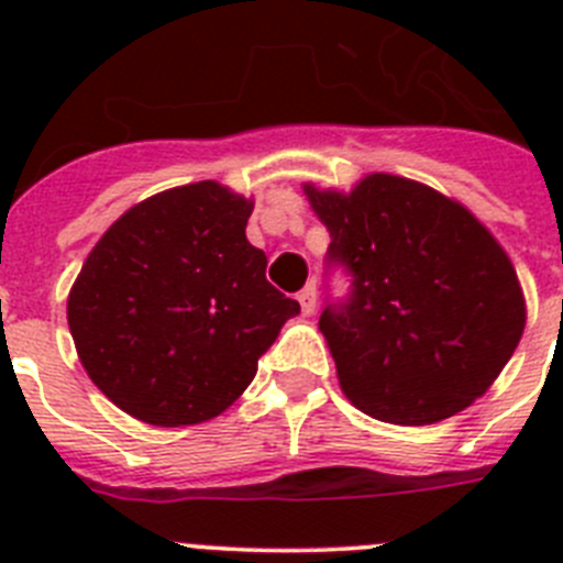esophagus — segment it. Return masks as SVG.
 I'll return each instance as SVG.
<instances>
[{
	"instance_id": "34e87169",
	"label": "esophagus",
	"mask_w": 563,
	"mask_h": 563,
	"mask_svg": "<svg viewBox=\"0 0 563 563\" xmlns=\"http://www.w3.org/2000/svg\"><path fill=\"white\" fill-rule=\"evenodd\" d=\"M316 301H318V292H316V285H307L305 290L298 292V305H301V312H305V316H312V312H316Z\"/></svg>"
}]
</instances>
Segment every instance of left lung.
<instances>
[{
	"label": "left lung",
	"mask_w": 563,
	"mask_h": 563,
	"mask_svg": "<svg viewBox=\"0 0 563 563\" xmlns=\"http://www.w3.org/2000/svg\"><path fill=\"white\" fill-rule=\"evenodd\" d=\"M305 194L330 231L327 271L350 276L318 321L346 397L375 420L431 426L485 395L525 332L519 278L490 231L395 174Z\"/></svg>",
	"instance_id": "obj_1"
}]
</instances>
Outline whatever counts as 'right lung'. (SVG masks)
I'll return each mask as SVG.
<instances>
[{
	"instance_id": "add662e5",
	"label": "right lung",
	"mask_w": 563,
	"mask_h": 563,
	"mask_svg": "<svg viewBox=\"0 0 563 563\" xmlns=\"http://www.w3.org/2000/svg\"><path fill=\"white\" fill-rule=\"evenodd\" d=\"M253 202L213 180L129 208L92 247L67 298L78 357L126 415L177 429L251 386L298 301L265 278L245 236Z\"/></svg>"
}]
</instances>
